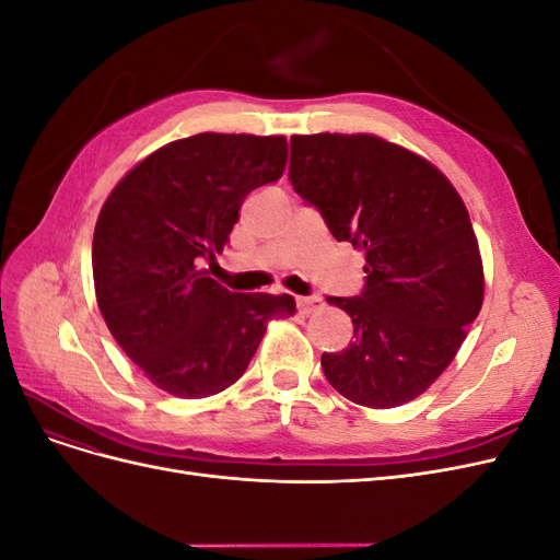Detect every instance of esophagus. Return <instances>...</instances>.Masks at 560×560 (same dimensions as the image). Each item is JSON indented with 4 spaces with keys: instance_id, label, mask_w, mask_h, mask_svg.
I'll use <instances>...</instances> for the list:
<instances>
[{
    "instance_id": "1",
    "label": "esophagus",
    "mask_w": 560,
    "mask_h": 560,
    "mask_svg": "<svg viewBox=\"0 0 560 560\" xmlns=\"http://www.w3.org/2000/svg\"><path fill=\"white\" fill-rule=\"evenodd\" d=\"M296 306H299V311L303 315H311V313H315L319 308V299L317 296H299L296 299Z\"/></svg>"
}]
</instances>
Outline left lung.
Masks as SVG:
<instances>
[{
	"label": "left lung",
	"instance_id": "1",
	"mask_svg": "<svg viewBox=\"0 0 560 560\" xmlns=\"http://www.w3.org/2000/svg\"><path fill=\"white\" fill-rule=\"evenodd\" d=\"M290 179L334 238L366 259L360 296H327L354 325L346 350L322 354L327 381L369 409L420 397L483 303V261L460 194L428 159L369 132L292 135Z\"/></svg>",
	"mask_w": 560,
	"mask_h": 560
}]
</instances>
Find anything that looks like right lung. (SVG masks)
Wrapping results in <instances>:
<instances>
[{
  "mask_svg": "<svg viewBox=\"0 0 560 560\" xmlns=\"http://www.w3.org/2000/svg\"><path fill=\"white\" fill-rule=\"evenodd\" d=\"M284 135L198 132L156 149L107 196L93 233L97 308L163 393L202 399L238 381L290 294L229 292L214 261L249 191L282 177Z\"/></svg>",
  "mask_w": 560,
  "mask_h": 560,
  "instance_id": "right-lung-1",
  "label": "right lung"
}]
</instances>
